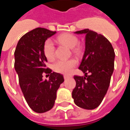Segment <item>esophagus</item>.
<instances>
[{
  "label": "esophagus",
  "instance_id": "34e87169",
  "mask_svg": "<svg viewBox=\"0 0 130 130\" xmlns=\"http://www.w3.org/2000/svg\"><path fill=\"white\" fill-rule=\"evenodd\" d=\"M71 77V76H68V75H64V79H69V78H70Z\"/></svg>",
  "mask_w": 130,
  "mask_h": 130
}]
</instances>
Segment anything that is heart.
I'll list each match as a JSON object with an SVG mask.
<instances>
[{"mask_svg":"<svg viewBox=\"0 0 130 130\" xmlns=\"http://www.w3.org/2000/svg\"><path fill=\"white\" fill-rule=\"evenodd\" d=\"M57 40L61 44L72 49L73 53L79 54L80 52V49L78 47H75L79 43V40L75 36L69 33H64L58 36ZM43 53L49 61H52L55 59V45L51 40H48L44 43ZM76 65V60L73 58L60 60L53 64V70L57 73H62L64 75H70L72 73L73 68Z\"/></svg>","mask_w":130,"mask_h":130,"instance_id":"heart-1","label":"heart"}]
</instances>
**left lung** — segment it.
<instances>
[{
	"instance_id": "1",
	"label": "left lung",
	"mask_w": 130,
	"mask_h": 130,
	"mask_svg": "<svg viewBox=\"0 0 130 130\" xmlns=\"http://www.w3.org/2000/svg\"><path fill=\"white\" fill-rule=\"evenodd\" d=\"M75 33L85 34V50L79 67L85 77H73L76 86L72 98L79 107L94 109L100 105L109 87L115 54L109 41L102 34L88 28Z\"/></svg>"
}]
</instances>
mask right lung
<instances>
[{
    "label": "right lung",
    "instance_id": "obj_1",
    "mask_svg": "<svg viewBox=\"0 0 130 130\" xmlns=\"http://www.w3.org/2000/svg\"><path fill=\"white\" fill-rule=\"evenodd\" d=\"M56 31L36 28L21 38L14 53V68L19 77L21 89L28 106L36 112L51 109L57 91L64 82L63 75L47 68L43 45ZM43 73H50L48 81L42 79Z\"/></svg>",
    "mask_w": 130,
    "mask_h": 130
}]
</instances>
